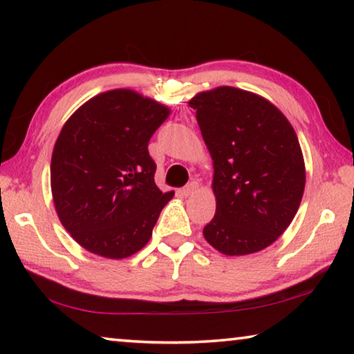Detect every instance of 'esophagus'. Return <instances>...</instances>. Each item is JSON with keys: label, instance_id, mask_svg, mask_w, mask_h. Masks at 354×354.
Listing matches in <instances>:
<instances>
[{"label": "esophagus", "instance_id": "1", "mask_svg": "<svg viewBox=\"0 0 354 354\" xmlns=\"http://www.w3.org/2000/svg\"><path fill=\"white\" fill-rule=\"evenodd\" d=\"M196 190H198V183L192 181V183H189L187 185H185V187H184L181 192H183L184 196H189V195H192V194H195Z\"/></svg>", "mask_w": 354, "mask_h": 354}]
</instances>
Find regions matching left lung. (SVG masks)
Here are the masks:
<instances>
[{"label": "left lung", "mask_w": 354, "mask_h": 354, "mask_svg": "<svg viewBox=\"0 0 354 354\" xmlns=\"http://www.w3.org/2000/svg\"><path fill=\"white\" fill-rule=\"evenodd\" d=\"M214 160V218L203 230L226 256L257 253L292 223L306 169L298 137L261 95L221 86L189 101Z\"/></svg>", "instance_id": "obj_1"}]
</instances>
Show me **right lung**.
Segmentation results:
<instances>
[{
    "label": "right lung",
    "mask_w": 354,
    "mask_h": 354,
    "mask_svg": "<svg viewBox=\"0 0 354 354\" xmlns=\"http://www.w3.org/2000/svg\"><path fill=\"white\" fill-rule=\"evenodd\" d=\"M170 109L129 88L97 95L75 111L51 156L57 217L82 248L124 259L148 243L175 192L159 190L148 142Z\"/></svg>",
    "instance_id": "obj_1"
}]
</instances>
